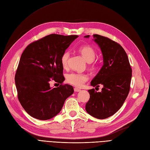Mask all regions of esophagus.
Masks as SVG:
<instances>
[{
  "mask_svg": "<svg viewBox=\"0 0 150 150\" xmlns=\"http://www.w3.org/2000/svg\"><path fill=\"white\" fill-rule=\"evenodd\" d=\"M74 90L75 92H79L80 91H81V89H78V88H75L74 89Z\"/></svg>",
  "mask_w": 150,
  "mask_h": 150,
  "instance_id": "1",
  "label": "esophagus"
}]
</instances>
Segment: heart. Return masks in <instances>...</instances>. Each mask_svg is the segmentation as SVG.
Masks as SVG:
<instances>
[{"label":"heart","instance_id":"heart-1","mask_svg":"<svg viewBox=\"0 0 150 150\" xmlns=\"http://www.w3.org/2000/svg\"><path fill=\"white\" fill-rule=\"evenodd\" d=\"M78 51L83 56L88 62H91L96 57V51L90 46H83L78 49ZM69 57V52L66 51L62 54L61 57V63L63 67H67L68 60ZM94 67V66H93ZM89 79L88 75L84 73H77L72 72L67 76V83L78 88L83 87L86 81Z\"/></svg>","mask_w":150,"mask_h":150}]
</instances>
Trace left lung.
Returning a JSON list of instances; mask_svg holds the SVG:
<instances>
[{
	"instance_id": "obj_1",
	"label": "left lung",
	"mask_w": 150,
	"mask_h": 150,
	"mask_svg": "<svg viewBox=\"0 0 150 150\" xmlns=\"http://www.w3.org/2000/svg\"><path fill=\"white\" fill-rule=\"evenodd\" d=\"M93 38L101 50L103 65L91 85L99 87L102 84L103 88L101 92H96L94 89L88 90L90 98L86 104V111L102 120L115 114L122 106L129 92L132 69L121 45L98 34H93Z\"/></svg>"
}]
</instances>
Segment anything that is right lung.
<instances>
[{
  "instance_id": "1",
  "label": "right lung",
  "mask_w": 150,
  "mask_h": 150,
  "mask_svg": "<svg viewBox=\"0 0 150 150\" xmlns=\"http://www.w3.org/2000/svg\"><path fill=\"white\" fill-rule=\"evenodd\" d=\"M78 35L50 34L30 43L22 52L15 76L18 99L25 111L40 120L51 119L74 93L65 78L62 54ZM52 80L60 84L51 88Z\"/></svg>"
}]
</instances>
